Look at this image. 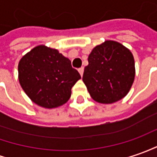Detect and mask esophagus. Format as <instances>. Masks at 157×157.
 <instances>
[{
    "label": "esophagus",
    "instance_id": "1",
    "mask_svg": "<svg viewBox=\"0 0 157 157\" xmlns=\"http://www.w3.org/2000/svg\"><path fill=\"white\" fill-rule=\"evenodd\" d=\"M78 71H79V73H80V75H81L82 76L83 72H84V69H83L82 67V68H80V69L78 70Z\"/></svg>",
    "mask_w": 157,
    "mask_h": 157
}]
</instances>
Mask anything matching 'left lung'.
I'll list each match as a JSON object with an SVG mask.
<instances>
[{
    "instance_id": "left-lung-1",
    "label": "left lung",
    "mask_w": 157,
    "mask_h": 157,
    "mask_svg": "<svg viewBox=\"0 0 157 157\" xmlns=\"http://www.w3.org/2000/svg\"><path fill=\"white\" fill-rule=\"evenodd\" d=\"M82 81L93 100L112 104L123 99L135 78L132 53L120 43L106 40L88 56Z\"/></svg>"
}]
</instances>
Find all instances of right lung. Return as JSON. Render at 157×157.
I'll return each instance as SVG.
<instances>
[{"instance_id": "1", "label": "right lung", "mask_w": 157, "mask_h": 157, "mask_svg": "<svg viewBox=\"0 0 157 157\" xmlns=\"http://www.w3.org/2000/svg\"><path fill=\"white\" fill-rule=\"evenodd\" d=\"M19 82L35 104L52 109L65 104L71 88L81 79L69 58L56 49L38 45L26 53L18 65Z\"/></svg>"}]
</instances>
